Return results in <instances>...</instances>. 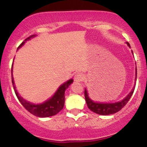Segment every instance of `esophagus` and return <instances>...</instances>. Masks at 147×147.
<instances>
[{
	"label": "esophagus",
	"instance_id": "34e87169",
	"mask_svg": "<svg viewBox=\"0 0 147 147\" xmlns=\"http://www.w3.org/2000/svg\"><path fill=\"white\" fill-rule=\"evenodd\" d=\"M84 75H82V73H77L75 75V77H74V79H75V82H82L84 80Z\"/></svg>",
	"mask_w": 147,
	"mask_h": 147
}]
</instances>
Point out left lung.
I'll return each mask as SVG.
<instances>
[{"label":"left lung","mask_w":147,"mask_h":147,"mask_svg":"<svg viewBox=\"0 0 147 147\" xmlns=\"http://www.w3.org/2000/svg\"><path fill=\"white\" fill-rule=\"evenodd\" d=\"M127 45L130 47V44L129 42H126ZM133 52V51H132ZM136 79H137V68H136ZM135 88H133L132 91L126 96V98H124L121 102H118L115 103H109V104H103V103H96L92 102L91 99L89 98L86 89L84 90V95H85V99L86 102L88 107L90 109L91 111L99 115H107L114 114L115 113L118 112L124 107L128 102L129 101L130 98L132 96L133 92H134Z\"/></svg>","instance_id":"obj_1"}]
</instances>
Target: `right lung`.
Wrapping results in <instances>:
<instances>
[{
	"label": "right lung",
	"instance_id": "1",
	"mask_svg": "<svg viewBox=\"0 0 147 147\" xmlns=\"http://www.w3.org/2000/svg\"><path fill=\"white\" fill-rule=\"evenodd\" d=\"M33 36H34V35H32V36L28 37L25 40V41L30 39V38ZM24 43L25 42H22V43L19 45L18 48L22 46L24 44ZM11 71H12V66H11ZM11 76H12V74H11ZM11 82H12L15 94H16L19 102L23 106V107L34 115L39 117H46L55 115L57 114L60 111L63 109L64 103H65V95H65V91L68 88L69 86L73 82V79H70L68 82L62 84L59 88L57 92H55V95L52 96L50 99H48V101L43 103V104H36V105L27 102L24 99L22 98L21 96L18 95V92L16 90L12 77H11Z\"/></svg>",
	"mask_w": 147,
	"mask_h": 147
}]
</instances>
